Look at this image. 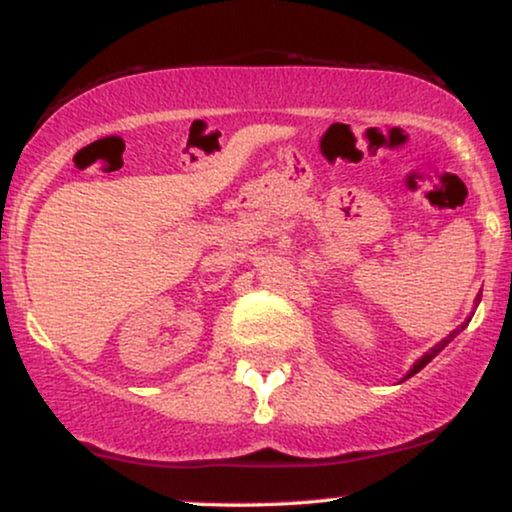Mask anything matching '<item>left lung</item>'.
<instances>
[{"mask_svg": "<svg viewBox=\"0 0 512 512\" xmlns=\"http://www.w3.org/2000/svg\"><path fill=\"white\" fill-rule=\"evenodd\" d=\"M479 299H482V294H479V296H477V304H479ZM468 323H470V320H465V325H468ZM465 325H460V330H463V327H465ZM460 330H453V332L449 334V337H446V339H441V342H439L437 346H434V349H430V351H427V353H425V356H422V358H420V361H418V363H415V365H413V368H410V370H408V375H406V377H413V375H415V372H420L422 368H425V365H427V363H430V361H432V358H434V356H437V353H439L441 349H444V346H446V344H449V342H451V339H453V337H456V334H458Z\"/></svg>", "mask_w": 512, "mask_h": 512, "instance_id": "8db88e82", "label": "left lung"}]
</instances>
